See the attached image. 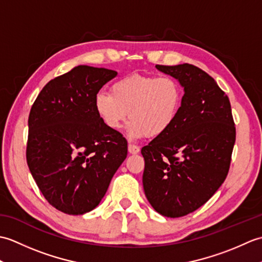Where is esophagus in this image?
<instances>
[{"label": "esophagus", "mask_w": 262, "mask_h": 262, "mask_svg": "<svg viewBox=\"0 0 262 262\" xmlns=\"http://www.w3.org/2000/svg\"><path fill=\"white\" fill-rule=\"evenodd\" d=\"M128 152H129L130 154H137L138 152H140V147L134 145V144H128Z\"/></svg>", "instance_id": "obj_1"}]
</instances>
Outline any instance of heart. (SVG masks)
Wrapping results in <instances>:
<instances>
[{
	"label": "heart",
	"mask_w": 262,
	"mask_h": 262,
	"mask_svg": "<svg viewBox=\"0 0 262 262\" xmlns=\"http://www.w3.org/2000/svg\"><path fill=\"white\" fill-rule=\"evenodd\" d=\"M182 90L170 76L134 73L113 83L110 92H99L94 107L103 124L118 130L129 118L133 138L159 137L173 125L181 107Z\"/></svg>",
	"instance_id": "heart-1"
}]
</instances>
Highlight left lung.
Listing matches in <instances>:
<instances>
[{"label":"left lung","mask_w":262,"mask_h":262,"mask_svg":"<svg viewBox=\"0 0 262 262\" xmlns=\"http://www.w3.org/2000/svg\"><path fill=\"white\" fill-rule=\"evenodd\" d=\"M157 69L185 94L170 129L142 148L143 187L158 213L176 219L202 207L224 182L236 132L229 97L205 71L187 63Z\"/></svg>","instance_id":"8db88e82"}]
</instances>
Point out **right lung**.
<instances>
[{
	"label": "right lung",
	"instance_id": "right-lung-1",
	"mask_svg": "<svg viewBox=\"0 0 262 262\" xmlns=\"http://www.w3.org/2000/svg\"><path fill=\"white\" fill-rule=\"evenodd\" d=\"M117 72L79 65L49 81L33 102L27 163L39 190L69 215L96 208L127 157V141L97 114L94 99Z\"/></svg>",
	"mask_w": 262,
	"mask_h": 262
}]
</instances>
